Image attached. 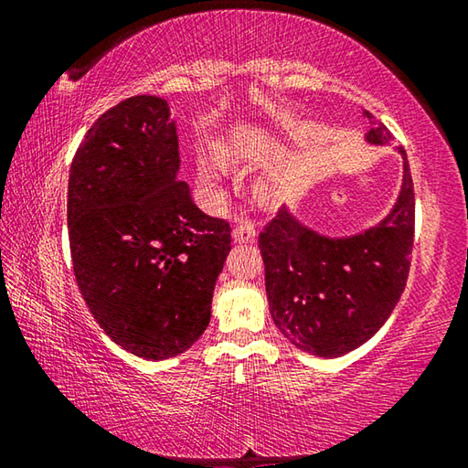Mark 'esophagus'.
Returning a JSON list of instances; mask_svg holds the SVG:
<instances>
[{
	"mask_svg": "<svg viewBox=\"0 0 468 468\" xmlns=\"http://www.w3.org/2000/svg\"><path fill=\"white\" fill-rule=\"evenodd\" d=\"M256 237H258V231L251 220H241V223L233 229L235 243H253L256 241Z\"/></svg>",
	"mask_w": 468,
	"mask_h": 468,
	"instance_id": "obj_1",
	"label": "esophagus"
}]
</instances>
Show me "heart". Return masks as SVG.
I'll use <instances>...</instances> for the list:
<instances>
[{
  "label": "heart",
  "instance_id": "obj_1",
  "mask_svg": "<svg viewBox=\"0 0 468 468\" xmlns=\"http://www.w3.org/2000/svg\"><path fill=\"white\" fill-rule=\"evenodd\" d=\"M268 138H271V133H256V136H253V144H260V142H268ZM223 158L225 161H233V158L237 156V150H233V148H223ZM197 179H200V184L208 189V192H218L220 189V184H223V176H220V171H218V167L217 165H212V163H208V161H200L197 163ZM262 192L266 194V196H272V186H264L262 187Z\"/></svg>",
  "mask_w": 468,
  "mask_h": 468
}]
</instances>
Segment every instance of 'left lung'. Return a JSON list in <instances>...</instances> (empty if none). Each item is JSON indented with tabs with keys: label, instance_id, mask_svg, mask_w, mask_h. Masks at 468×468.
<instances>
[{
	"label": "left lung",
	"instance_id": "8db88e82",
	"mask_svg": "<svg viewBox=\"0 0 468 468\" xmlns=\"http://www.w3.org/2000/svg\"><path fill=\"white\" fill-rule=\"evenodd\" d=\"M366 142L384 146L390 130L363 111ZM402 186L378 225L332 237L301 223L284 206L260 233L266 295L282 336L301 351L335 359L366 345L405 291L415 233L413 179L402 146Z\"/></svg>",
	"mask_w": 468,
	"mask_h": 468
}]
</instances>
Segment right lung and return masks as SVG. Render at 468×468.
Segmentation results:
<instances>
[{"mask_svg":"<svg viewBox=\"0 0 468 468\" xmlns=\"http://www.w3.org/2000/svg\"><path fill=\"white\" fill-rule=\"evenodd\" d=\"M169 102L130 97L102 113L69 167L68 233L78 289L105 335L146 361L208 328L231 229L204 215L179 173Z\"/></svg>","mask_w":468,"mask_h":468,"instance_id":"1","label":"right lung"}]
</instances>
